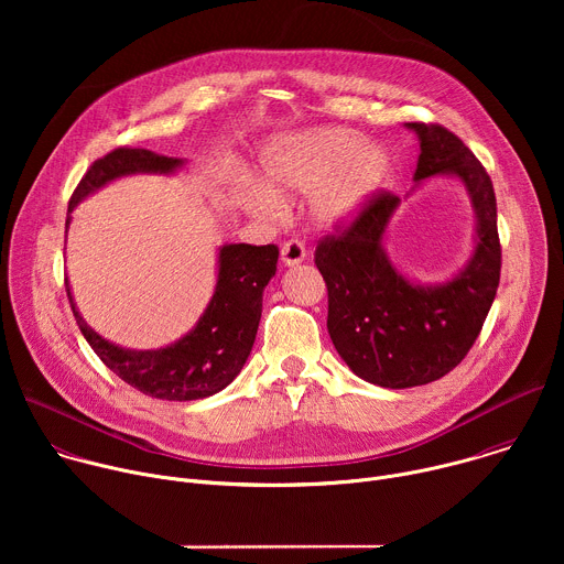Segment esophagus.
I'll use <instances>...</instances> for the list:
<instances>
[{"mask_svg": "<svg viewBox=\"0 0 564 564\" xmlns=\"http://www.w3.org/2000/svg\"><path fill=\"white\" fill-rule=\"evenodd\" d=\"M305 259V246L299 238H290L281 246V261L285 265H299Z\"/></svg>", "mask_w": 564, "mask_h": 564, "instance_id": "obj_1", "label": "esophagus"}]
</instances>
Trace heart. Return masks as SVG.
Instances as JSON below:
<instances>
[{"instance_id": "obj_1", "label": "heart", "mask_w": 564, "mask_h": 564, "mask_svg": "<svg viewBox=\"0 0 564 564\" xmlns=\"http://www.w3.org/2000/svg\"><path fill=\"white\" fill-rule=\"evenodd\" d=\"M390 170L388 153L348 127H318L272 140L261 153L265 185H250L246 207L276 218L281 198L312 196V209L328 225L355 218L379 192Z\"/></svg>"}]
</instances>
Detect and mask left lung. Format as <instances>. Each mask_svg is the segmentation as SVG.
Segmentation results:
<instances>
[{
  "mask_svg": "<svg viewBox=\"0 0 564 564\" xmlns=\"http://www.w3.org/2000/svg\"><path fill=\"white\" fill-rule=\"evenodd\" d=\"M420 135L415 181L457 176L477 214V246L455 279L424 288L401 276L381 238L399 196L377 192L350 220L337 223L314 250L328 288V333L350 370L383 388L431 383L473 348L500 285L502 248L491 176L446 127L406 122Z\"/></svg>",
  "mask_w": 564,
  "mask_h": 564,
  "instance_id": "8db88e82",
  "label": "left lung"
}]
</instances>
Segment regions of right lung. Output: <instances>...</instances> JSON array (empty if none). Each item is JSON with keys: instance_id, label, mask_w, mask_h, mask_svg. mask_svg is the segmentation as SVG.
Returning <instances> with one entry per match:
<instances>
[{"instance_id": "right-lung-1", "label": "right lung", "mask_w": 564, "mask_h": 564, "mask_svg": "<svg viewBox=\"0 0 564 564\" xmlns=\"http://www.w3.org/2000/svg\"><path fill=\"white\" fill-rule=\"evenodd\" d=\"M181 165L183 160L178 158L158 155L149 149L118 147L87 170L70 194L68 212L113 178L135 172L170 174ZM276 246L234 243L220 248L216 292L196 328L167 348L144 352L118 348L94 333L75 310L68 281L64 283L79 330L109 370L149 397L192 401L223 390L243 368L257 339L263 290L276 272Z\"/></svg>"}]
</instances>
